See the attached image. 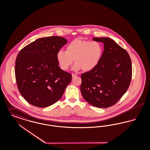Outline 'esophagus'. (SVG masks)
Wrapping results in <instances>:
<instances>
[{
	"label": "esophagus",
	"mask_w": 150,
	"mask_h": 150,
	"mask_svg": "<svg viewBox=\"0 0 150 150\" xmlns=\"http://www.w3.org/2000/svg\"><path fill=\"white\" fill-rule=\"evenodd\" d=\"M77 76V74H74V73H72V78H75V77H76Z\"/></svg>",
	"instance_id": "1"
}]
</instances>
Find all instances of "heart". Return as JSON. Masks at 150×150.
Segmentation results:
<instances>
[{
	"instance_id": "b5f03b06",
	"label": "heart",
	"mask_w": 150,
	"mask_h": 150,
	"mask_svg": "<svg viewBox=\"0 0 150 150\" xmlns=\"http://www.w3.org/2000/svg\"><path fill=\"white\" fill-rule=\"evenodd\" d=\"M102 54L101 44L97 41L75 39L66 47V51L59 50L57 53V59L61 69L67 70L74 62V70L82 69L89 71L100 62Z\"/></svg>"
}]
</instances>
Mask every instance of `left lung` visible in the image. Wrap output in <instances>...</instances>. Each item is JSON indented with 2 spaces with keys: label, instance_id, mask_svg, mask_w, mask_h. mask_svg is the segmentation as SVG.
I'll use <instances>...</instances> for the list:
<instances>
[{
  "label": "left lung",
  "instance_id": "left-lung-1",
  "mask_svg": "<svg viewBox=\"0 0 150 150\" xmlns=\"http://www.w3.org/2000/svg\"><path fill=\"white\" fill-rule=\"evenodd\" d=\"M104 44L98 64L81 74V93L94 107L114 105L128 89L132 76L130 57L127 51L108 38H94Z\"/></svg>",
  "mask_w": 150,
  "mask_h": 150
}]
</instances>
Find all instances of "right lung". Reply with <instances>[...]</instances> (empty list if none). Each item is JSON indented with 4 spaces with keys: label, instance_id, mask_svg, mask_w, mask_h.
Masks as SVG:
<instances>
[{
    "label": "right lung",
    "instance_id": "add662e5",
    "mask_svg": "<svg viewBox=\"0 0 150 150\" xmlns=\"http://www.w3.org/2000/svg\"><path fill=\"white\" fill-rule=\"evenodd\" d=\"M67 40L52 36L38 39L23 48L15 63V76L20 93L30 104L47 107L59 100L72 75L58 66L57 52Z\"/></svg>",
    "mask_w": 150,
    "mask_h": 150
}]
</instances>
